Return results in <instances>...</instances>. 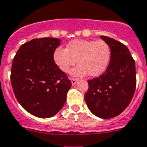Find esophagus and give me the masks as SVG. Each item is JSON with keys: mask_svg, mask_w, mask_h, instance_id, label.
<instances>
[{"mask_svg": "<svg viewBox=\"0 0 147 147\" xmlns=\"http://www.w3.org/2000/svg\"><path fill=\"white\" fill-rule=\"evenodd\" d=\"M78 81V78H71V84L72 85H75L76 84V82Z\"/></svg>", "mask_w": 147, "mask_h": 147, "instance_id": "34e87169", "label": "esophagus"}]
</instances>
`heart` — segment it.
Segmentation results:
<instances>
[{
  "mask_svg": "<svg viewBox=\"0 0 147 147\" xmlns=\"http://www.w3.org/2000/svg\"><path fill=\"white\" fill-rule=\"evenodd\" d=\"M111 55V48L104 40L75 39L68 43L66 49H55L53 59L63 72L67 73L77 60L79 65L71 71V75L83 76L88 73V76L96 77L105 71Z\"/></svg>",
  "mask_w": 147,
  "mask_h": 147,
  "instance_id": "heart-1",
  "label": "heart"
}]
</instances>
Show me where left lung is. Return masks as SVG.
I'll use <instances>...</instances> for the list:
<instances>
[{"label": "left lung", "mask_w": 147, "mask_h": 147, "mask_svg": "<svg viewBox=\"0 0 147 147\" xmlns=\"http://www.w3.org/2000/svg\"><path fill=\"white\" fill-rule=\"evenodd\" d=\"M111 48V60L104 73L88 80L85 102L93 114L110 119L117 117L130 104L136 88L135 62L124 44L101 36Z\"/></svg>", "instance_id": "8db88e82"}]
</instances>
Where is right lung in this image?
<instances>
[{"instance_id": "add662e5", "label": "right lung", "mask_w": 147, "mask_h": 147, "mask_svg": "<svg viewBox=\"0 0 147 147\" xmlns=\"http://www.w3.org/2000/svg\"><path fill=\"white\" fill-rule=\"evenodd\" d=\"M57 38L34 39L18 49L13 60L10 80L19 104L34 116L48 118L63 107L71 82L59 69L53 54Z\"/></svg>"}]
</instances>
